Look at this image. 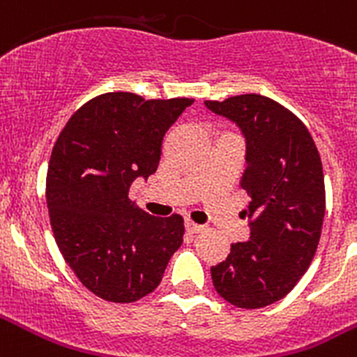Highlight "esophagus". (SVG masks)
I'll return each mask as SVG.
<instances>
[{"label": "esophagus", "mask_w": 357, "mask_h": 357, "mask_svg": "<svg viewBox=\"0 0 357 357\" xmlns=\"http://www.w3.org/2000/svg\"><path fill=\"white\" fill-rule=\"evenodd\" d=\"M186 228H188V230L192 231V234H200V231L206 230V227H204V225L195 223V221H192V220L186 221Z\"/></svg>", "instance_id": "1"}]
</instances>
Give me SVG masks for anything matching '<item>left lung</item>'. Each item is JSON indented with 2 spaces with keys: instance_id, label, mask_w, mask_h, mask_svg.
I'll return each instance as SVG.
<instances>
[{
  "instance_id": "left-lung-1",
  "label": "left lung",
  "mask_w": 357,
  "mask_h": 357,
  "mask_svg": "<svg viewBox=\"0 0 357 357\" xmlns=\"http://www.w3.org/2000/svg\"><path fill=\"white\" fill-rule=\"evenodd\" d=\"M245 137L241 186L251 197L249 241L211 266L218 295L241 309L284 298L309 268L323 228L326 193L319 151L302 120L258 94L206 101Z\"/></svg>"
}]
</instances>
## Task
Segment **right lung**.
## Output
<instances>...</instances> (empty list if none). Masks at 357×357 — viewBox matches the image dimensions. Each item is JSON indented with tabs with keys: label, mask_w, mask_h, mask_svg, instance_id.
Here are the masks:
<instances>
[{
	"label": "right lung",
	"mask_w": 357,
	"mask_h": 357,
	"mask_svg": "<svg viewBox=\"0 0 357 357\" xmlns=\"http://www.w3.org/2000/svg\"><path fill=\"white\" fill-rule=\"evenodd\" d=\"M190 105L108 92L85 102L55 141L47 172L55 242L78 281L106 302L150 295L183 244V216H151L129 188L157 171L165 132Z\"/></svg>",
	"instance_id": "1"
}]
</instances>
